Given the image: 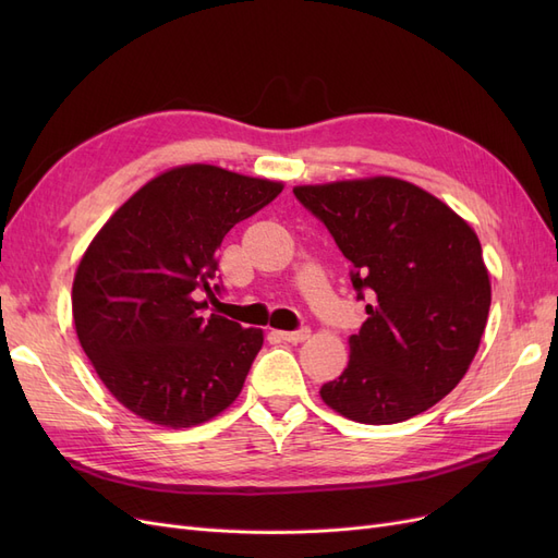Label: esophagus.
<instances>
[{"label":"esophagus","instance_id":"34e87169","mask_svg":"<svg viewBox=\"0 0 558 558\" xmlns=\"http://www.w3.org/2000/svg\"><path fill=\"white\" fill-rule=\"evenodd\" d=\"M310 335H312V330H310V328H300V330H281V332H279L281 340H286V342H293V344L310 340Z\"/></svg>","mask_w":558,"mask_h":558}]
</instances>
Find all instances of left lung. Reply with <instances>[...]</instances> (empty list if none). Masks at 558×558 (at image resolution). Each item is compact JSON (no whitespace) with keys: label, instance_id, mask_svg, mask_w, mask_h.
<instances>
[{"label":"left lung","instance_id":"1","mask_svg":"<svg viewBox=\"0 0 558 558\" xmlns=\"http://www.w3.org/2000/svg\"><path fill=\"white\" fill-rule=\"evenodd\" d=\"M330 230L367 295L344 373L320 386L330 410L359 424H400L453 391L480 349L492 281L477 232L418 185L367 177L295 185Z\"/></svg>","mask_w":558,"mask_h":558}]
</instances>
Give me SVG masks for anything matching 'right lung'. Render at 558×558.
<instances>
[{
	"mask_svg": "<svg viewBox=\"0 0 558 558\" xmlns=\"http://www.w3.org/2000/svg\"><path fill=\"white\" fill-rule=\"evenodd\" d=\"M281 181L216 165H179L144 183L83 253L72 312L78 342L109 393L144 421L193 428L238 400L260 328L202 316L216 248L269 205Z\"/></svg>",
	"mask_w": 558,
	"mask_h": 558,
	"instance_id": "1",
	"label": "right lung"
}]
</instances>
